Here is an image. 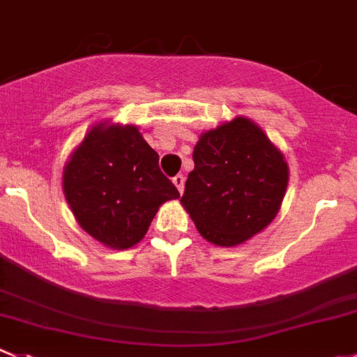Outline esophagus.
I'll list each match as a JSON object with an SVG mask.
<instances>
[{
    "instance_id": "1",
    "label": "esophagus",
    "mask_w": 357,
    "mask_h": 357,
    "mask_svg": "<svg viewBox=\"0 0 357 357\" xmlns=\"http://www.w3.org/2000/svg\"><path fill=\"white\" fill-rule=\"evenodd\" d=\"M172 183L176 185V188L179 190V193H183V190H185V176L183 174H178L172 178Z\"/></svg>"
}]
</instances>
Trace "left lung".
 Instances as JSON below:
<instances>
[{
	"label": "left lung",
	"mask_w": 357,
	"mask_h": 357,
	"mask_svg": "<svg viewBox=\"0 0 357 357\" xmlns=\"http://www.w3.org/2000/svg\"><path fill=\"white\" fill-rule=\"evenodd\" d=\"M193 162L181 202L204 238L237 245L274 220L288 165L256 123L237 116L202 134Z\"/></svg>",
	"instance_id": "left-lung-1"
}]
</instances>
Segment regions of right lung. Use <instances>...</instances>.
I'll return each instance as SVG.
<instances>
[{
	"instance_id": "add662e5",
	"label": "right lung",
	"mask_w": 357,
	"mask_h": 357,
	"mask_svg": "<svg viewBox=\"0 0 357 357\" xmlns=\"http://www.w3.org/2000/svg\"><path fill=\"white\" fill-rule=\"evenodd\" d=\"M62 185L79 227L113 249L137 244L158 207L179 197L157 151L130 126L94 127L66 164Z\"/></svg>"
}]
</instances>
